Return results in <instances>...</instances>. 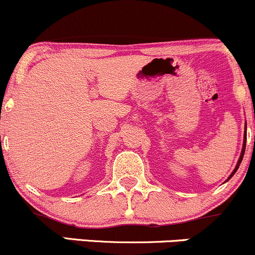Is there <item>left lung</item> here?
I'll return each instance as SVG.
<instances>
[{
	"label": "left lung",
	"instance_id": "1",
	"mask_svg": "<svg viewBox=\"0 0 255 255\" xmlns=\"http://www.w3.org/2000/svg\"><path fill=\"white\" fill-rule=\"evenodd\" d=\"M245 129H247V123H246V127H245ZM246 140H247V130H245V135H243V145H242L241 155H240V158H239V161H237V164H236V167H235V169L232 170V173H231V174H230V177H229L228 179H226V181H228V180H230V179L232 178V175H234L235 173L237 172V169H239L240 164H241V162H242V158H243V155H245V151H246Z\"/></svg>",
	"mask_w": 255,
	"mask_h": 255
}]
</instances>
